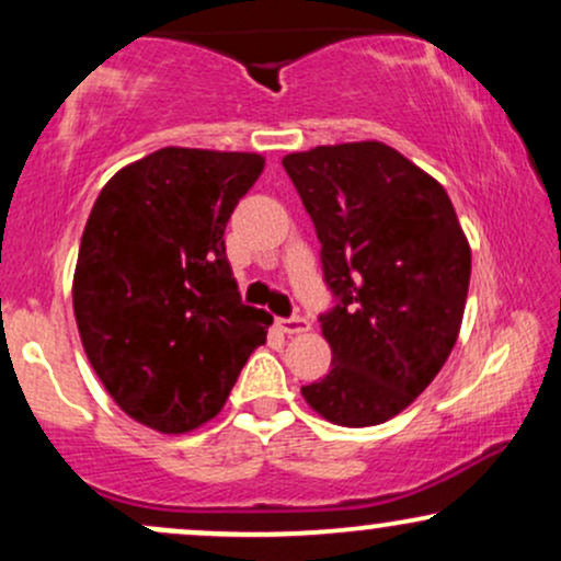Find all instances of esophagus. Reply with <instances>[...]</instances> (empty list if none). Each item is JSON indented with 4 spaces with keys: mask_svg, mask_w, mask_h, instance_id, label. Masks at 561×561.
Here are the masks:
<instances>
[{
    "mask_svg": "<svg viewBox=\"0 0 561 561\" xmlns=\"http://www.w3.org/2000/svg\"><path fill=\"white\" fill-rule=\"evenodd\" d=\"M276 327H279L285 334H306L311 332V321L302 317H289V319H276Z\"/></svg>",
    "mask_w": 561,
    "mask_h": 561,
    "instance_id": "34e87169",
    "label": "esophagus"
}]
</instances>
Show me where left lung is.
<instances>
[{
  "label": "left lung",
  "mask_w": 561,
  "mask_h": 561,
  "mask_svg": "<svg viewBox=\"0 0 561 561\" xmlns=\"http://www.w3.org/2000/svg\"><path fill=\"white\" fill-rule=\"evenodd\" d=\"M282 165L321 242L337 306L321 317L332 369L300 388L340 427L401 414L448 362L472 250L448 192L382 141L321 145Z\"/></svg>",
  "instance_id": "8db88e82"
}]
</instances>
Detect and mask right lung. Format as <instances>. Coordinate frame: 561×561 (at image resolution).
Wrapping results in <instances>:
<instances>
[{
    "instance_id": "obj_1",
    "label": "right lung",
    "mask_w": 561,
    "mask_h": 561,
    "mask_svg": "<svg viewBox=\"0 0 561 561\" xmlns=\"http://www.w3.org/2000/svg\"><path fill=\"white\" fill-rule=\"evenodd\" d=\"M266 160L163 147L102 186L73 274L89 364L131 420L165 435L210 422L272 317L242 306L224 229Z\"/></svg>"
}]
</instances>
